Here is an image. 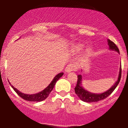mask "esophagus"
<instances>
[{"instance_id": "obj_1", "label": "esophagus", "mask_w": 128, "mask_h": 128, "mask_svg": "<svg viewBox=\"0 0 128 128\" xmlns=\"http://www.w3.org/2000/svg\"><path fill=\"white\" fill-rule=\"evenodd\" d=\"M76 70V66L73 64H68L67 66H66L65 68V72L67 73H69L72 71Z\"/></svg>"}]
</instances>
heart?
I'll return each mask as SVG.
<instances>
[{"instance_id":"heart-1","label":"heart","mask_w":128,"mask_h":128,"mask_svg":"<svg viewBox=\"0 0 128 128\" xmlns=\"http://www.w3.org/2000/svg\"><path fill=\"white\" fill-rule=\"evenodd\" d=\"M82 48H83V46H82V45H78V46L76 48V50H82ZM87 51L88 53H89V52H90V49H88V50H87Z\"/></svg>"}]
</instances>
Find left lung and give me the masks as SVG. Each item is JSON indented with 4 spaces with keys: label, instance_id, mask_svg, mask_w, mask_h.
Wrapping results in <instances>:
<instances>
[{
    "label": "left lung",
    "instance_id": "1",
    "mask_svg": "<svg viewBox=\"0 0 128 128\" xmlns=\"http://www.w3.org/2000/svg\"><path fill=\"white\" fill-rule=\"evenodd\" d=\"M108 44L109 45L110 50H114L118 53H120L119 49L115 44L112 41L108 39ZM121 66L120 67V73H119V76L117 81L115 82V83L110 88L109 90H108L106 92L101 94H96L92 93L86 90L82 87V75H78V82L77 84L74 88V92L76 95L78 96V98L81 100L82 101H84L87 102H97L102 100L106 98V97H108L112 92H114L115 88L117 87V86L120 83V78H121V73H122Z\"/></svg>",
    "mask_w": 128,
    "mask_h": 128
}]
</instances>
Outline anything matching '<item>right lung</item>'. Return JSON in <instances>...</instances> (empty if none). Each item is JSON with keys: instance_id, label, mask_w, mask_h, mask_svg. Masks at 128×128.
<instances>
[{"instance_id": "1", "label": "right lung", "mask_w": 128, "mask_h": 128, "mask_svg": "<svg viewBox=\"0 0 128 128\" xmlns=\"http://www.w3.org/2000/svg\"><path fill=\"white\" fill-rule=\"evenodd\" d=\"M64 73H60L59 74H58L55 78H54V79L51 82L50 84L48 85V86L46 87L44 90L42 91V92H38L36 94H24L22 92H20L15 88L14 87H13L10 83L9 82V84L11 85L12 88H13V90L17 92V94L20 96V97H22V98H23L25 100L28 101H42L44 100L48 97V96L50 95V92H51V91L53 90L54 86H55L57 80H58L61 77L63 76Z\"/></svg>"}]
</instances>
